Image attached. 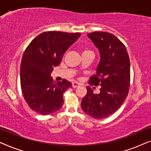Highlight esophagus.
Here are the masks:
<instances>
[{
  "mask_svg": "<svg viewBox=\"0 0 151 151\" xmlns=\"http://www.w3.org/2000/svg\"><path fill=\"white\" fill-rule=\"evenodd\" d=\"M80 85V83H78L77 82H72V86H73V88H76V87H78Z\"/></svg>",
  "mask_w": 151,
  "mask_h": 151,
  "instance_id": "obj_1",
  "label": "esophagus"
}]
</instances>
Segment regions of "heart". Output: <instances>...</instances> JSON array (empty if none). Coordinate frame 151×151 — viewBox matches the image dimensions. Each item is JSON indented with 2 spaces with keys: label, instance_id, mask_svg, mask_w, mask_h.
<instances>
[{
  "label": "heart",
  "instance_id": "1",
  "mask_svg": "<svg viewBox=\"0 0 151 151\" xmlns=\"http://www.w3.org/2000/svg\"><path fill=\"white\" fill-rule=\"evenodd\" d=\"M85 52H91V51H89V50H87V49H86V50H84L83 52H82V53H85Z\"/></svg>",
  "mask_w": 151,
  "mask_h": 151
}]
</instances>
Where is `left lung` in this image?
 Wrapping results in <instances>:
<instances>
[{
	"label": "left lung",
	"instance_id": "1",
	"mask_svg": "<svg viewBox=\"0 0 151 151\" xmlns=\"http://www.w3.org/2000/svg\"><path fill=\"white\" fill-rule=\"evenodd\" d=\"M87 36L100 54L96 73L88 82L91 85H100V92L94 94L93 90L86 86L87 93L82 99L81 106L93 118H106L120 108L129 93L131 79L129 54L125 45L112 34L94 32Z\"/></svg>",
	"mask_w": 151,
	"mask_h": 151
}]
</instances>
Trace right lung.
I'll return each instance as SVG.
<instances>
[{"label": "right lung", "mask_w": 151, "mask_h": 151, "mask_svg": "<svg viewBox=\"0 0 151 151\" xmlns=\"http://www.w3.org/2000/svg\"><path fill=\"white\" fill-rule=\"evenodd\" d=\"M80 35L55 31L43 32L24 51L20 64L21 90L29 106L38 114L50 115L63 106L64 92L72 84L65 79L54 82L51 73Z\"/></svg>", "instance_id": "right-lung-1"}]
</instances>
